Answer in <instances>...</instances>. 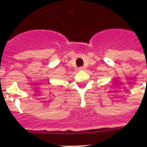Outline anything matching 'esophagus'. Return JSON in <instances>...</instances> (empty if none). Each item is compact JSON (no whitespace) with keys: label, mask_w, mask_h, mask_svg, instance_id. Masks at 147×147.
Masks as SVG:
<instances>
[{"label":"esophagus","mask_w":147,"mask_h":147,"mask_svg":"<svg viewBox=\"0 0 147 147\" xmlns=\"http://www.w3.org/2000/svg\"><path fill=\"white\" fill-rule=\"evenodd\" d=\"M84 67H79V70H83V69H84Z\"/></svg>","instance_id":"esophagus-1"}]
</instances>
